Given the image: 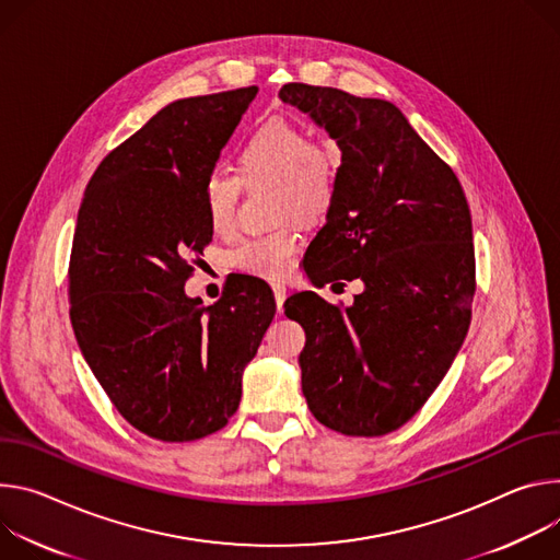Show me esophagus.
I'll use <instances>...</instances> for the list:
<instances>
[{
	"label": "esophagus",
	"mask_w": 560,
	"mask_h": 560,
	"mask_svg": "<svg viewBox=\"0 0 560 560\" xmlns=\"http://www.w3.org/2000/svg\"><path fill=\"white\" fill-rule=\"evenodd\" d=\"M273 295H276V306H278V314H282V304L287 298V287L280 282H273Z\"/></svg>",
	"instance_id": "esophagus-1"
}]
</instances>
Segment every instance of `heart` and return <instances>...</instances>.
Returning a JSON list of instances; mask_svg holds the SVG:
<instances>
[{
  "instance_id": "heart-1",
  "label": "heart",
  "mask_w": 560,
  "mask_h": 560,
  "mask_svg": "<svg viewBox=\"0 0 560 560\" xmlns=\"http://www.w3.org/2000/svg\"><path fill=\"white\" fill-rule=\"evenodd\" d=\"M240 184H269L278 220L298 218L316 222L327 215L336 200L338 160L327 144L308 140L291 121L273 117L240 144L235 177L220 171L207 177L202 200L215 233H226L233 226ZM298 246L300 235L295 226L284 224L269 233L240 240L231 252V262L244 273L280 280L291 271Z\"/></svg>"
}]
</instances>
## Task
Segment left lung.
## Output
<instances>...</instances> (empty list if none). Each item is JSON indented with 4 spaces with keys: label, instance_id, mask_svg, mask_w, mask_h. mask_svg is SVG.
I'll return each instance as SVG.
<instances>
[{
    "label": "left lung",
    "instance_id": "8db88e82",
    "mask_svg": "<svg viewBox=\"0 0 560 560\" xmlns=\"http://www.w3.org/2000/svg\"><path fill=\"white\" fill-rule=\"evenodd\" d=\"M278 95L340 149L336 200L306 256L364 284L345 308L314 291L287 298L284 314L306 334L302 394L325 427L383 436L427 402L467 336L476 291L469 205L396 104L308 84H284ZM304 271L314 280L316 271Z\"/></svg>",
    "mask_w": 560,
    "mask_h": 560
}]
</instances>
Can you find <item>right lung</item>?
I'll return each mask as SVG.
<instances>
[{"mask_svg":"<svg viewBox=\"0 0 560 560\" xmlns=\"http://www.w3.org/2000/svg\"><path fill=\"white\" fill-rule=\"evenodd\" d=\"M256 95L171 102L102 160L80 205L69 267L80 351L115 409L164 443L229 422L276 314L260 278L211 306L184 291L213 237L202 186Z\"/></svg>","mask_w":560,"mask_h":560,"instance_id":"add662e5","label":"right lung"}]
</instances>
